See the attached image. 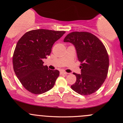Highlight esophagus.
<instances>
[{
	"instance_id": "34e87169",
	"label": "esophagus",
	"mask_w": 123,
	"mask_h": 123,
	"mask_svg": "<svg viewBox=\"0 0 123 123\" xmlns=\"http://www.w3.org/2000/svg\"><path fill=\"white\" fill-rule=\"evenodd\" d=\"M60 74L61 75H67V74H68V73L65 72V71H61L60 72Z\"/></svg>"
}]
</instances>
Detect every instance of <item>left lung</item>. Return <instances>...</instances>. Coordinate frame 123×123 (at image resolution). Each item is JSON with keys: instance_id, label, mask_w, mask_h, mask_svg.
<instances>
[{"instance_id": "8db88e82", "label": "left lung", "mask_w": 123, "mask_h": 123, "mask_svg": "<svg viewBox=\"0 0 123 123\" xmlns=\"http://www.w3.org/2000/svg\"><path fill=\"white\" fill-rule=\"evenodd\" d=\"M64 41L74 44L81 65V74L74 73L76 80L72 89L84 96L96 92L106 80L109 70V55L105 45L96 36L85 31L72 32Z\"/></svg>"}]
</instances>
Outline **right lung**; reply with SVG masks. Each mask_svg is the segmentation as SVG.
<instances>
[{
  "label": "right lung",
  "instance_id": "right-lung-1",
  "mask_svg": "<svg viewBox=\"0 0 123 123\" xmlns=\"http://www.w3.org/2000/svg\"><path fill=\"white\" fill-rule=\"evenodd\" d=\"M64 31L38 29L29 31L18 42L13 56V69L24 88L33 94L44 93L53 87L59 75L58 70L48 69L47 58L55 41Z\"/></svg>",
  "mask_w": 123,
  "mask_h": 123
}]
</instances>
